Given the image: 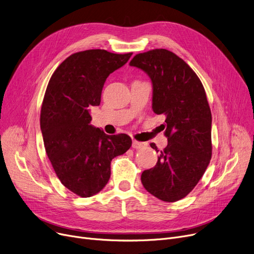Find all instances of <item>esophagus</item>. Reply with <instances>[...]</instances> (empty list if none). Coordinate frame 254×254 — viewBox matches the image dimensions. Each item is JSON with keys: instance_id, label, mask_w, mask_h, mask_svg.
<instances>
[{"instance_id": "1", "label": "esophagus", "mask_w": 254, "mask_h": 254, "mask_svg": "<svg viewBox=\"0 0 254 254\" xmlns=\"http://www.w3.org/2000/svg\"><path fill=\"white\" fill-rule=\"evenodd\" d=\"M147 146V144L144 143V142H139V141H136L134 140L132 141V144H131V147L135 148V149H141V148H144Z\"/></svg>"}]
</instances>
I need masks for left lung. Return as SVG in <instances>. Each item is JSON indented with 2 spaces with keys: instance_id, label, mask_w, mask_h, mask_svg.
Instances as JSON below:
<instances>
[{
  "instance_id": "obj_1",
  "label": "left lung",
  "mask_w": 254,
  "mask_h": 254,
  "mask_svg": "<svg viewBox=\"0 0 254 254\" xmlns=\"http://www.w3.org/2000/svg\"><path fill=\"white\" fill-rule=\"evenodd\" d=\"M129 65L150 77L153 112L164 114L167 124V147L156 165L142 173V184L164 202L179 201L194 189L212 156V115L205 88L190 66L167 49L139 53ZM150 146L158 151L154 143Z\"/></svg>"
}]
</instances>
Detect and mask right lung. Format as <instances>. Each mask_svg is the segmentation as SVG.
Returning <instances> with one entry per match:
<instances>
[{
    "instance_id": "obj_1",
    "label": "right lung",
    "mask_w": 254,
    "mask_h": 254,
    "mask_svg": "<svg viewBox=\"0 0 254 254\" xmlns=\"http://www.w3.org/2000/svg\"><path fill=\"white\" fill-rule=\"evenodd\" d=\"M131 53L104 49L73 53L52 74L42 103L40 127L47 156L64 188L81 197L101 191L111 175V161L127 152L131 139L107 135L90 125L89 107L99 106L107 77Z\"/></svg>"
}]
</instances>
